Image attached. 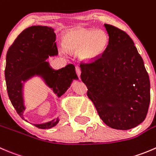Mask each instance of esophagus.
<instances>
[{
    "mask_svg": "<svg viewBox=\"0 0 156 156\" xmlns=\"http://www.w3.org/2000/svg\"><path fill=\"white\" fill-rule=\"evenodd\" d=\"M76 74H77V76H79V78L80 79V75H81V70H80V69L79 68V67H76Z\"/></svg>",
    "mask_w": 156,
    "mask_h": 156,
    "instance_id": "esophagus-1",
    "label": "esophagus"
}]
</instances>
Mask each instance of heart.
Returning a JSON list of instances; mask_svg holds the SVG:
<instances>
[{
    "label": "heart",
    "mask_w": 156,
    "mask_h": 156,
    "mask_svg": "<svg viewBox=\"0 0 156 156\" xmlns=\"http://www.w3.org/2000/svg\"><path fill=\"white\" fill-rule=\"evenodd\" d=\"M108 44V35L102 30L75 28L67 31L63 38V45L68 52H79L83 62H92L105 52Z\"/></svg>",
    "instance_id": "heart-1"
}]
</instances>
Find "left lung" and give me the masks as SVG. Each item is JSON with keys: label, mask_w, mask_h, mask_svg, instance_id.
<instances>
[{"label": "left lung", "mask_w": 156, "mask_h": 156, "mask_svg": "<svg viewBox=\"0 0 156 156\" xmlns=\"http://www.w3.org/2000/svg\"><path fill=\"white\" fill-rule=\"evenodd\" d=\"M104 26L107 48L93 62L80 65L81 80L103 122L116 130H130L147 115L149 77L130 37L115 26Z\"/></svg>", "instance_id": "1"}]
</instances>
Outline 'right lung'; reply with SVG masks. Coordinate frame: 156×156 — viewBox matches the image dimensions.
Wrapping results in <instances>:
<instances>
[{
    "label": "right lung",
    "mask_w": 156,
    "mask_h": 156,
    "mask_svg": "<svg viewBox=\"0 0 156 156\" xmlns=\"http://www.w3.org/2000/svg\"><path fill=\"white\" fill-rule=\"evenodd\" d=\"M55 40L56 34L51 26H32L23 31L7 51L4 70L7 93L18 115L26 121V83L33 78H40L59 98L70 87L73 80H79L73 64L55 70L46 61L49 56L58 55ZM59 121L58 118L33 124L40 129H50Z\"/></svg>",
    "instance_id": "add662e5"
}]
</instances>
